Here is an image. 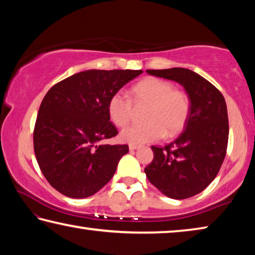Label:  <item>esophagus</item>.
<instances>
[{
    "label": "esophagus",
    "instance_id": "34e87169",
    "mask_svg": "<svg viewBox=\"0 0 255 255\" xmlns=\"http://www.w3.org/2000/svg\"><path fill=\"white\" fill-rule=\"evenodd\" d=\"M139 148H140V146L136 145V144H130V145H128V149H130L131 151L136 150V149H139Z\"/></svg>",
    "mask_w": 255,
    "mask_h": 255
}]
</instances>
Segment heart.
I'll return each mask as SVG.
<instances>
[{
    "label": "heart",
    "instance_id": "heart-1",
    "mask_svg": "<svg viewBox=\"0 0 255 255\" xmlns=\"http://www.w3.org/2000/svg\"><path fill=\"white\" fill-rule=\"evenodd\" d=\"M131 100L136 107L146 106L144 124L133 125L121 132V140L131 144H143L158 141L164 135L180 133L190 112L189 97L184 91L176 89L168 80L148 77L131 88ZM132 102L123 94L116 93L110 98L107 112L116 127L124 128L133 116Z\"/></svg>",
    "mask_w": 255,
    "mask_h": 255
}]
</instances>
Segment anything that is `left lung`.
I'll return each mask as SVG.
<instances>
[{
  "instance_id": "1",
  "label": "left lung",
  "mask_w": 255,
  "mask_h": 255,
  "mask_svg": "<svg viewBox=\"0 0 255 255\" xmlns=\"http://www.w3.org/2000/svg\"><path fill=\"white\" fill-rule=\"evenodd\" d=\"M146 73L179 83L190 101L184 132L164 148L151 146L153 160L144 169L146 178L169 198L193 197L215 179L224 161L229 142L225 100L213 84L190 69Z\"/></svg>"
}]
</instances>
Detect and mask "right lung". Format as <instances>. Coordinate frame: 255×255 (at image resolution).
I'll use <instances>...</instances> for the list:
<instances>
[{
  "mask_svg": "<svg viewBox=\"0 0 255 255\" xmlns=\"http://www.w3.org/2000/svg\"><path fill=\"white\" fill-rule=\"evenodd\" d=\"M142 73L85 70L56 84L43 97L33 132L34 153L43 176L60 194L86 198L114 176L128 146L101 143L118 134L107 105Z\"/></svg>",
  "mask_w": 255,
  "mask_h": 255,
  "instance_id": "right-lung-1",
  "label": "right lung"
}]
</instances>
